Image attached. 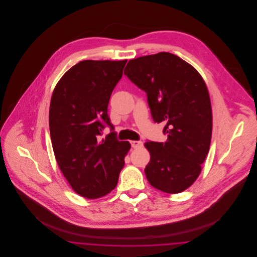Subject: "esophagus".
I'll use <instances>...</instances> for the list:
<instances>
[{"mask_svg":"<svg viewBox=\"0 0 257 257\" xmlns=\"http://www.w3.org/2000/svg\"><path fill=\"white\" fill-rule=\"evenodd\" d=\"M130 144H131L132 147H134V148L143 147V142H141V141H131Z\"/></svg>","mask_w":257,"mask_h":257,"instance_id":"esophagus-1","label":"esophagus"}]
</instances>
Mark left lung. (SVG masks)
<instances>
[{
  "mask_svg": "<svg viewBox=\"0 0 257 257\" xmlns=\"http://www.w3.org/2000/svg\"><path fill=\"white\" fill-rule=\"evenodd\" d=\"M124 74L146 91L154 122L166 124V143L145 145L150 153L147 180L164 193H181L196 181L210 147L212 109L206 85L191 64L167 52L128 61Z\"/></svg>",
  "mask_w": 257,
  "mask_h": 257,
  "instance_id": "1",
  "label": "left lung"
}]
</instances>
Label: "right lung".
<instances>
[{"label": "right lung", "mask_w": 257, "mask_h": 257, "mask_svg": "<svg viewBox=\"0 0 257 257\" xmlns=\"http://www.w3.org/2000/svg\"><path fill=\"white\" fill-rule=\"evenodd\" d=\"M127 61H80L61 77L51 98L50 135L62 174L86 198L109 194L118 181L129 142L116 139L108 105ZM106 125L112 132L97 139Z\"/></svg>", "instance_id": "add662e5"}]
</instances>
